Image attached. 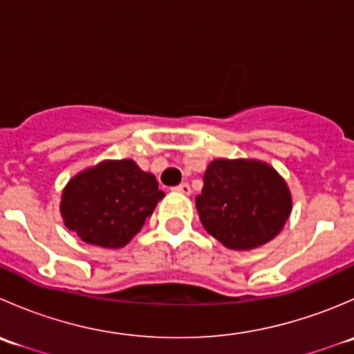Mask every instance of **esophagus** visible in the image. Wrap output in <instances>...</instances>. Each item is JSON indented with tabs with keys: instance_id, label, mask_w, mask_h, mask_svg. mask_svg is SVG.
I'll return each mask as SVG.
<instances>
[{
	"instance_id": "1",
	"label": "esophagus",
	"mask_w": 354,
	"mask_h": 354,
	"mask_svg": "<svg viewBox=\"0 0 354 354\" xmlns=\"http://www.w3.org/2000/svg\"><path fill=\"white\" fill-rule=\"evenodd\" d=\"M173 190L178 192V194H183V195H190L192 194V188H190V185H188V183L178 185V187H174Z\"/></svg>"
}]
</instances>
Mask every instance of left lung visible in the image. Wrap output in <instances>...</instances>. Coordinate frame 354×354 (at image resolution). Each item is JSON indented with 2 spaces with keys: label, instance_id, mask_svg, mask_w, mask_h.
Returning a JSON list of instances; mask_svg holds the SVG:
<instances>
[{
  "label": "left lung",
  "instance_id": "left-lung-1",
  "mask_svg": "<svg viewBox=\"0 0 354 354\" xmlns=\"http://www.w3.org/2000/svg\"><path fill=\"white\" fill-rule=\"evenodd\" d=\"M195 205L207 233L231 250H252L283 230L291 194L269 164L216 159L203 174Z\"/></svg>",
  "mask_w": 354,
  "mask_h": 354
}]
</instances>
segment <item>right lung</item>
Returning <instances> with one entry per match:
<instances>
[{
    "label": "right lung",
    "instance_id": "add662e5",
    "mask_svg": "<svg viewBox=\"0 0 354 354\" xmlns=\"http://www.w3.org/2000/svg\"><path fill=\"white\" fill-rule=\"evenodd\" d=\"M162 197L154 174L133 160H104L70 180L62 216L85 243L121 248L142 230Z\"/></svg>",
    "mask_w": 354,
    "mask_h": 354
}]
</instances>
